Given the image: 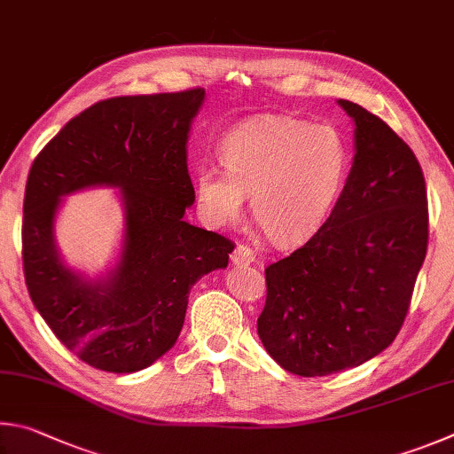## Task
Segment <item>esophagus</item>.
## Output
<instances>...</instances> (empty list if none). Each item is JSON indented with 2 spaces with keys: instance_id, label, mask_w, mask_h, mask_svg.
<instances>
[{
  "instance_id": "34e87169",
  "label": "esophagus",
  "mask_w": 454,
  "mask_h": 454,
  "mask_svg": "<svg viewBox=\"0 0 454 454\" xmlns=\"http://www.w3.org/2000/svg\"><path fill=\"white\" fill-rule=\"evenodd\" d=\"M233 265L237 267H247L255 261V253L249 247V245H237L233 255H231Z\"/></svg>"
}]
</instances>
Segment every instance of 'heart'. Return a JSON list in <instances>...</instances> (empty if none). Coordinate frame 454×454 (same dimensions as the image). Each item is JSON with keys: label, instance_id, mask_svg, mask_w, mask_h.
Segmentation results:
<instances>
[{"label": "heart", "instance_id": "heart-1", "mask_svg": "<svg viewBox=\"0 0 454 454\" xmlns=\"http://www.w3.org/2000/svg\"><path fill=\"white\" fill-rule=\"evenodd\" d=\"M225 169L201 165L197 201L211 225H231L249 195L253 221L269 241L311 235L343 187L351 153L337 127L289 115H259L229 131L219 147Z\"/></svg>", "mask_w": 454, "mask_h": 454}]
</instances>
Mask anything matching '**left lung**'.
Returning a JSON list of instances; mask_svg holds the SVG:
<instances>
[{"label": "left lung", "instance_id": "8db88e82", "mask_svg": "<svg viewBox=\"0 0 454 454\" xmlns=\"http://www.w3.org/2000/svg\"><path fill=\"white\" fill-rule=\"evenodd\" d=\"M355 121V157L329 219L265 269L257 333L299 377L359 367L399 335L428 243L423 169L383 119L339 99Z\"/></svg>", "mask_w": 454, "mask_h": 454}]
</instances>
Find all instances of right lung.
<instances>
[{
	"instance_id": "right-lung-1",
	"label": "right lung",
	"mask_w": 454,
	"mask_h": 454,
	"mask_svg": "<svg viewBox=\"0 0 454 454\" xmlns=\"http://www.w3.org/2000/svg\"><path fill=\"white\" fill-rule=\"evenodd\" d=\"M205 90L98 101L55 135L29 169L23 199V273L53 335L93 369L135 372L177 340L189 291L225 269L235 245L183 219L195 203L187 171L191 123ZM115 186L124 205L118 263L87 280L62 263L54 217L62 197Z\"/></svg>"
}]
</instances>
